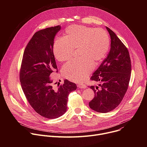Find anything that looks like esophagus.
Here are the masks:
<instances>
[{
	"label": "esophagus",
	"instance_id": "obj_1",
	"mask_svg": "<svg viewBox=\"0 0 147 147\" xmlns=\"http://www.w3.org/2000/svg\"><path fill=\"white\" fill-rule=\"evenodd\" d=\"M78 88H82V89H84L85 88H86V86L85 84H78Z\"/></svg>",
	"mask_w": 147,
	"mask_h": 147
}]
</instances>
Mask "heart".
I'll use <instances>...</instances> for the list:
<instances>
[{"label":"heart","mask_w":147,"mask_h":147,"mask_svg":"<svg viewBox=\"0 0 147 147\" xmlns=\"http://www.w3.org/2000/svg\"><path fill=\"white\" fill-rule=\"evenodd\" d=\"M110 46L108 32L102 28L71 26L65 31V37H58L54 42L53 54L59 61L71 59L74 49L79 58L73 60L62 68L65 77L73 82H81L106 56Z\"/></svg>","instance_id":"1"}]
</instances>
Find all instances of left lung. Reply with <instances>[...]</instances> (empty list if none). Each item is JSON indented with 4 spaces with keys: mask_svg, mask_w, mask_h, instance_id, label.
Wrapping results in <instances>:
<instances>
[{
    "mask_svg": "<svg viewBox=\"0 0 147 147\" xmlns=\"http://www.w3.org/2000/svg\"><path fill=\"white\" fill-rule=\"evenodd\" d=\"M106 28L111 36V50L90 78L99 82V86L90 87L95 96L89 102L90 108L99 113L111 112L119 105L128 89L131 77L127 48L113 31Z\"/></svg>",
    "mask_w": 147,
    "mask_h": 147,
    "instance_id": "1",
    "label": "left lung"
}]
</instances>
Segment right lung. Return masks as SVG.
Here are the masks:
<instances>
[{
    "instance_id": "right-lung-1",
    "label": "right lung",
    "mask_w": 147,
    "mask_h": 147,
    "mask_svg": "<svg viewBox=\"0 0 147 147\" xmlns=\"http://www.w3.org/2000/svg\"><path fill=\"white\" fill-rule=\"evenodd\" d=\"M60 29L57 26L34 34L24 50L20 71L21 86L30 105L40 116L52 119L66 112L68 96L77 89L76 84L67 80L56 89L50 77L58 71L53 48Z\"/></svg>"
}]
</instances>
